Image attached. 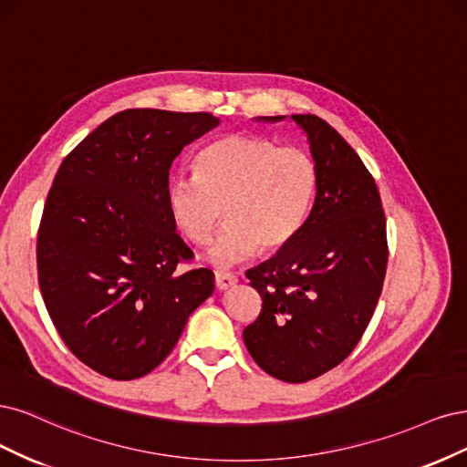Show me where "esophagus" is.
<instances>
[{"label":"esophagus","instance_id":"obj_1","mask_svg":"<svg viewBox=\"0 0 467 467\" xmlns=\"http://www.w3.org/2000/svg\"><path fill=\"white\" fill-rule=\"evenodd\" d=\"M236 283H238V279H236V275H233V274H223V272H217V274H215V285H217L219 291L231 289V287H234Z\"/></svg>","mask_w":467,"mask_h":467}]
</instances>
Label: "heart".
I'll return each mask as SVG.
<instances>
[{
    "mask_svg": "<svg viewBox=\"0 0 467 467\" xmlns=\"http://www.w3.org/2000/svg\"><path fill=\"white\" fill-rule=\"evenodd\" d=\"M316 184V164L303 149L233 133L203 149L195 176L171 180L167 205L180 233L195 244L209 243L224 212L229 223L207 250V262L229 267L260 246H287L310 213Z\"/></svg>",
    "mask_w": 467,
    "mask_h": 467,
    "instance_id": "heart-1",
    "label": "heart"
}]
</instances>
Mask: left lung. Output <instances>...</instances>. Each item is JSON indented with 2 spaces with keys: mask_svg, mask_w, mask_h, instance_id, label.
Listing matches in <instances>:
<instances>
[{
  "mask_svg": "<svg viewBox=\"0 0 467 467\" xmlns=\"http://www.w3.org/2000/svg\"><path fill=\"white\" fill-rule=\"evenodd\" d=\"M289 119L306 135L318 184L303 229L274 258L248 269L262 312L243 337L269 376L298 384L332 370L357 348L380 298L388 244L379 188L353 147L318 116Z\"/></svg>",
  "mask_w": 467,
  "mask_h": 467,
  "instance_id": "1",
  "label": "left lung"
}]
</instances>
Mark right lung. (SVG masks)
<instances>
[{
    "mask_svg": "<svg viewBox=\"0 0 467 467\" xmlns=\"http://www.w3.org/2000/svg\"><path fill=\"white\" fill-rule=\"evenodd\" d=\"M219 124L207 112H118L54 178L38 229L40 293L69 351L102 376L151 372L213 293L209 269L176 272L193 254L167 188L172 161Z\"/></svg>",
    "mask_w": 467,
    "mask_h": 467,
    "instance_id": "obj_1",
    "label": "right lung"
}]
</instances>
